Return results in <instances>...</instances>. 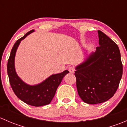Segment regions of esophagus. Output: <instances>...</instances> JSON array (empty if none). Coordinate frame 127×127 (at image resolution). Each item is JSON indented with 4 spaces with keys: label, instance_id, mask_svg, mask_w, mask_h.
Instances as JSON below:
<instances>
[{
    "label": "esophagus",
    "instance_id": "1",
    "mask_svg": "<svg viewBox=\"0 0 127 127\" xmlns=\"http://www.w3.org/2000/svg\"><path fill=\"white\" fill-rule=\"evenodd\" d=\"M69 71L71 73H74L75 72V68L73 66H71V67H69Z\"/></svg>",
    "mask_w": 127,
    "mask_h": 127
}]
</instances>
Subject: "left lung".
I'll list each match as a JSON object with an SVG mask.
<instances>
[{"label": "left lung", "mask_w": 127, "mask_h": 127, "mask_svg": "<svg viewBox=\"0 0 127 127\" xmlns=\"http://www.w3.org/2000/svg\"><path fill=\"white\" fill-rule=\"evenodd\" d=\"M99 46L75 67L78 94L85 103L95 104L112 98L119 87L123 72L118 45L98 31Z\"/></svg>", "instance_id": "left-lung-1"}]
</instances>
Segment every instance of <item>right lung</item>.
I'll return each instance as SVG.
<instances>
[{"instance_id": "1", "label": "right lung", "mask_w": 127, "mask_h": 127, "mask_svg": "<svg viewBox=\"0 0 127 127\" xmlns=\"http://www.w3.org/2000/svg\"><path fill=\"white\" fill-rule=\"evenodd\" d=\"M34 31V30L30 31L15 42L8 60L7 72L10 84L16 96L28 104L38 107L50 103L63 78L69 72L66 70L60 74H53L36 85H28L18 76L15 68V56L16 50L21 41Z\"/></svg>"}]
</instances>
